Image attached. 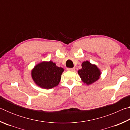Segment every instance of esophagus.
<instances>
[{
  "mask_svg": "<svg viewBox=\"0 0 130 130\" xmlns=\"http://www.w3.org/2000/svg\"><path fill=\"white\" fill-rule=\"evenodd\" d=\"M74 70H75V68H67L68 71H72V72H73V71H74Z\"/></svg>",
  "mask_w": 130,
  "mask_h": 130,
  "instance_id": "esophagus-1",
  "label": "esophagus"
}]
</instances>
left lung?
Instances as JSON below:
<instances>
[{
  "label": "left lung",
  "mask_w": 130,
  "mask_h": 130,
  "mask_svg": "<svg viewBox=\"0 0 130 130\" xmlns=\"http://www.w3.org/2000/svg\"><path fill=\"white\" fill-rule=\"evenodd\" d=\"M82 68L78 70V74L81 81L87 85H91L100 78V70L95 64H92L88 61H84L81 64Z\"/></svg>",
  "instance_id": "1"
}]
</instances>
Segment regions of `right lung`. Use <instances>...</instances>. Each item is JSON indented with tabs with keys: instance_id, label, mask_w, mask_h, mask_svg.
<instances>
[{
	"instance_id": "1",
	"label": "right lung",
	"mask_w": 130,
	"mask_h": 130,
	"mask_svg": "<svg viewBox=\"0 0 130 130\" xmlns=\"http://www.w3.org/2000/svg\"><path fill=\"white\" fill-rule=\"evenodd\" d=\"M63 70L62 68L57 67L52 61H42L35 66L31 75L37 85L49 89L59 84Z\"/></svg>"
}]
</instances>
